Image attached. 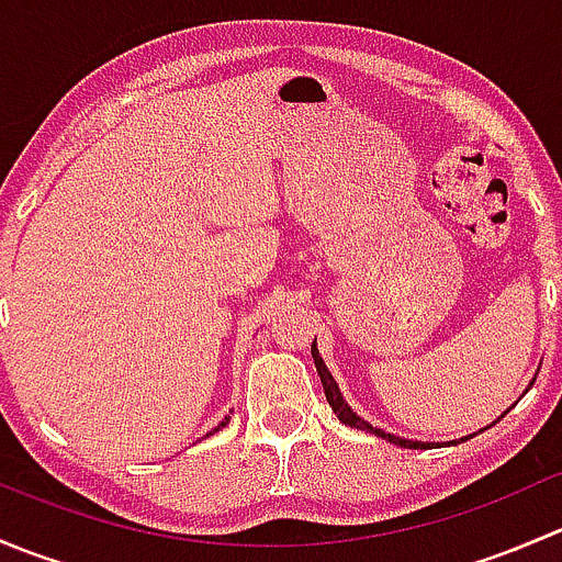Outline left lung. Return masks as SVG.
I'll return each instance as SVG.
<instances>
[{
    "label": "left lung",
    "mask_w": 562,
    "mask_h": 562,
    "mask_svg": "<svg viewBox=\"0 0 562 562\" xmlns=\"http://www.w3.org/2000/svg\"><path fill=\"white\" fill-rule=\"evenodd\" d=\"M313 359H315V367H317V375H321L323 391H326V400H328V405H331V411L337 413V418H339V422H342V424H348V427H353V429H364V432L375 435V438H383V440H389V443L400 446V449H429V446H432V443H422V440H407V438H400V435L383 432V429L372 427L370 422H364V418H361L359 413H356L353 407H350L348 402H345L342 391H339L337 381H334V375H331V372H328L326 361H323V359H321V353H317V345H315V342H313ZM530 386H532V381H530ZM530 386H527V389H530ZM459 440H468V435H464V438H459ZM451 443L457 446V440H451Z\"/></svg>",
    "instance_id": "1"
}]
</instances>
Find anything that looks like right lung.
Masks as SVG:
<instances>
[{
  "mask_svg": "<svg viewBox=\"0 0 562 562\" xmlns=\"http://www.w3.org/2000/svg\"><path fill=\"white\" fill-rule=\"evenodd\" d=\"M228 422H231V416H225V418H223V422H220V424H217V427H214V429H212V432H209V435H214V432H220V429H223V427H228Z\"/></svg>",
  "mask_w": 562,
  "mask_h": 562,
  "instance_id": "obj_1",
  "label": "right lung"
}]
</instances>
